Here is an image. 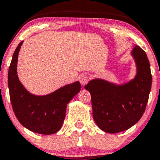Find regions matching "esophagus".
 Returning <instances> with one entry per match:
<instances>
[{
    "instance_id": "obj_1",
    "label": "esophagus",
    "mask_w": 160,
    "mask_h": 160,
    "mask_svg": "<svg viewBox=\"0 0 160 160\" xmlns=\"http://www.w3.org/2000/svg\"><path fill=\"white\" fill-rule=\"evenodd\" d=\"M88 76L86 74H82L79 77V80H80V82L82 86H85V85L87 84V82H88Z\"/></svg>"
}]
</instances>
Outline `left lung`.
I'll list each match as a JSON object with an SVG mask.
<instances>
[{"label": "left lung", "instance_id": "1", "mask_svg": "<svg viewBox=\"0 0 160 160\" xmlns=\"http://www.w3.org/2000/svg\"><path fill=\"white\" fill-rule=\"evenodd\" d=\"M131 54L137 67L133 80L116 85L94 79L85 86L91 95L93 120L105 132L118 133L129 129L146 110L152 81L149 61L145 51L138 45Z\"/></svg>", "mask_w": 160, "mask_h": 160}]
</instances>
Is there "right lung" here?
Wrapping results in <instances>:
<instances>
[{"instance_id": "obj_1", "label": "right lung", "mask_w": 160, "mask_h": 160, "mask_svg": "<svg viewBox=\"0 0 160 160\" xmlns=\"http://www.w3.org/2000/svg\"><path fill=\"white\" fill-rule=\"evenodd\" d=\"M22 42L14 51L8 69V85L12 108L18 120L25 128L36 133L52 135L60 130L67 104L80 91L81 85L74 82L45 96L29 93L19 80L17 72Z\"/></svg>"}]
</instances>
